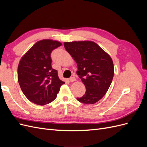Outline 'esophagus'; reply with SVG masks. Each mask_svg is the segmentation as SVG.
<instances>
[{
    "instance_id": "obj_1",
    "label": "esophagus",
    "mask_w": 147,
    "mask_h": 147,
    "mask_svg": "<svg viewBox=\"0 0 147 147\" xmlns=\"http://www.w3.org/2000/svg\"><path fill=\"white\" fill-rule=\"evenodd\" d=\"M75 80H76V78H75V77H70V78H69V81H70V82H75Z\"/></svg>"
}]
</instances>
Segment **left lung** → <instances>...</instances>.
<instances>
[{"instance_id":"left-lung-1","label":"left lung","mask_w":147,"mask_h":147,"mask_svg":"<svg viewBox=\"0 0 147 147\" xmlns=\"http://www.w3.org/2000/svg\"><path fill=\"white\" fill-rule=\"evenodd\" d=\"M66 51L77 64V74L86 87L77 100L84 104L96 103L103 97L112 83L114 66L111 57L94 42H64Z\"/></svg>"}]
</instances>
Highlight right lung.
Here are the masks:
<instances>
[{"label": "right lung", "instance_id": "1", "mask_svg": "<svg viewBox=\"0 0 147 147\" xmlns=\"http://www.w3.org/2000/svg\"><path fill=\"white\" fill-rule=\"evenodd\" d=\"M61 45L58 41L42 40L21 57L18 67V80L25 96L34 104L50 103L65 83L51 67V53Z\"/></svg>", "mask_w": 147, "mask_h": 147}]
</instances>
